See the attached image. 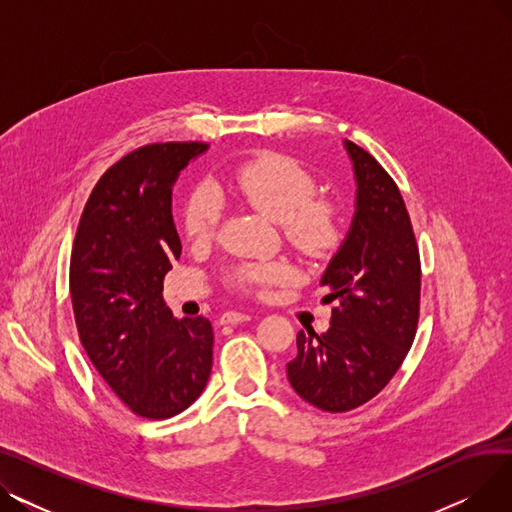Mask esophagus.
<instances>
[{
    "instance_id": "1",
    "label": "esophagus",
    "mask_w": 512,
    "mask_h": 512,
    "mask_svg": "<svg viewBox=\"0 0 512 512\" xmlns=\"http://www.w3.org/2000/svg\"><path fill=\"white\" fill-rule=\"evenodd\" d=\"M251 315L249 313H242V311H226L220 321L222 324H238V321H249Z\"/></svg>"
}]
</instances>
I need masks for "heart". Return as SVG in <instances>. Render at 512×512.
Returning <instances> with one entry per match:
<instances>
[{"label": "heart", "instance_id": "b5f03b06", "mask_svg": "<svg viewBox=\"0 0 512 512\" xmlns=\"http://www.w3.org/2000/svg\"><path fill=\"white\" fill-rule=\"evenodd\" d=\"M232 188L249 207L280 224L292 249L309 259H328L342 245L344 220L334 199L317 195L315 176L284 153L263 151L240 164L232 174ZM224 199L209 182L193 188L182 207L186 240L203 245L220 228ZM294 280L288 261H247L228 272V282L240 292L263 294L270 286Z\"/></svg>", "mask_w": 512, "mask_h": 512}]
</instances>
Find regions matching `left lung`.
I'll list each match as a JSON object with an SVG mask.
<instances>
[{
  "mask_svg": "<svg viewBox=\"0 0 512 512\" xmlns=\"http://www.w3.org/2000/svg\"><path fill=\"white\" fill-rule=\"evenodd\" d=\"M357 178V211L321 286L334 303L326 334H297L288 382L309 405L353 411L380 394L415 340L421 261L405 201L392 176L346 141Z\"/></svg>",
  "mask_w": 512,
  "mask_h": 512,
  "instance_id": "left-lung-1",
  "label": "left lung"
}]
</instances>
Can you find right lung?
<instances>
[{
  "mask_svg": "<svg viewBox=\"0 0 512 512\" xmlns=\"http://www.w3.org/2000/svg\"><path fill=\"white\" fill-rule=\"evenodd\" d=\"M205 143H153L107 170L80 215L70 294L85 351L124 405L168 419L201 396L213 361L205 317L176 319L164 278L180 257L172 184Z\"/></svg>",
  "mask_w": 512,
  "mask_h": 512,
  "instance_id": "1",
  "label": "right lung"
}]
</instances>
